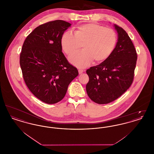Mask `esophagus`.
Returning a JSON list of instances; mask_svg holds the SVG:
<instances>
[{
	"mask_svg": "<svg viewBox=\"0 0 154 154\" xmlns=\"http://www.w3.org/2000/svg\"><path fill=\"white\" fill-rule=\"evenodd\" d=\"M83 72H84V70H82V69H79V74L82 73Z\"/></svg>",
	"mask_w": 154,
	"mask_h": 154,
	"instance_id": "obj_1",
	"label": "esophagus"
}]
</instances>
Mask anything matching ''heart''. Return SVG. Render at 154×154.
I'll return each mask as SVG.
<instances>
[{"mask_svg": "<svg viewBox=\"0 0 154 154\" xmlns=\"http://www.w3.org/2000/svg\"><path fill=\"white\" fill-rule=\"evenodd\" d=\"M117 34L114 30L97 23H88L78 27L74 33L65 32L61 37V47L63 51L70 55L80 47L84 50L77 52L69 57L75 66L84 67L94 59L102 62L110 57L117 43Z\"/></svg>", "mask_w": 154, "mask_h": 154, "instance_id": "obj_1", "label": "heart"}]
</instances>
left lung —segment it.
Segmentation results:
<instances>
[{"label":"left lung","mask_w":154,"mask_h":154,"mask_svg":"<svg viewBox=\"0 0 154 154\" xmlns=\"http://www.w3.org/2000/svg\"><path fill=\"white\" fill-rule=\"evenodd\" d=\"M118 42L110 57L86 72L89 81L86 90L89 97L97 104L116 100L132 85L137 55L131 38L124 29L114 25Z\"/></svg>","instance_id":"obj_1"}]
</instances>
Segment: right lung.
<instances>
[{
  "label": "right lung",
  "mask_w": 154,
  "mask_h": 154,
  "mask_svg": "<svg viewBox=\"0 0 154 154\" xmlns=\"http://www.w3.org/2000/svg\"><path fill=\"white\" fill-rule=\"evenodd\" d=\"M71 23L55 20L42 24L26 38L20 63L23 80L30 92L47 104L60 102L78 75L62 52L61 37Z\"/></svg>",
  "instance_id": "right-lung-1"
}]
</instances>
